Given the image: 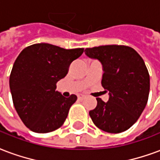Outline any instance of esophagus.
<instances>
[{"instance_id": "esophagus-1", "label": "esophagus", "mask_w": 160, "mask_h": 160, "mask_svg": "<svg viewBox=\"0 0 160 160\" xmlns=\"http://www.w3.org/2000/svg\"><path fill=\"white\" fill-rule=\"evenodd\" d=\"M78 99H80V100H82V99H84L85 98H86V96L83 94H80V95H78Z\"/></svg>"}]
</instances>
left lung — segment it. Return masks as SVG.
<instances>
[{"mask_svg":"<svg viewBox=\"0 0 160 160\" xmlns=\"http://www.w3.org/2000/svg\"><path fill=\"white\" fill-rule=\"evenodd\" d=\"M91 58L103 64L102 86L110 98L89 112L98 128L110 133H120L137 122L148 101L150 76L139 54L125 45H104L85 48Z\"/></svg>","mask_w":160,"mask_h":160,"instance_id":"left-lung-1","label":"left lung"}]
</instances>
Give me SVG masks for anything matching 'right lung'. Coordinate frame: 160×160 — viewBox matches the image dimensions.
I'll use <instances>...</instances> for the list:
<instances>
[{
	"instance_id": "obj_1",
	"label": "right lung",
	"mask_w": 160,
	"mask_h": 160,
	"mask_svg": "<svg viewBox=\"0 0 160 160\" xmlns=\"http://www.w3.org/2000/svg\"><path fill=\"white\" fill-rule=\"evenodd\" d=\"M83 49L36 43L22 49L17 57L9 87L20 118L32 132H51L63 124L78 97L72 94L64 98L56 91L57 82L68 74L70 63Z\"/></svg>"
}]
</instances>
